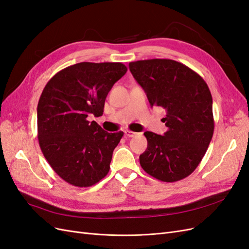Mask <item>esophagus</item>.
Wrapping results in <instances>:
<instances>
[{
    "instance_id": "34e87169",
    "label": "esophagus",
    "mask_w": 249,
    "mask_h": 249,
    "mask_svg": "<svg viewBox=\"0 0 249 249\" xmlns=\"http://www.w3.org/2000/svg\"><path fill=\"white\" fill-rule=\"evenodd\" d=\"M124 135L126 137H134V136H136V135H138V133H135V132L126 130V131H124Z\"/></svg>"
}]
</instances>
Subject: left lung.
Segmentation results:
<instances>
[{
  "label": "left lung",
  "instance_id": "left-lung-1",
  "mask_svg": "<svg viewBox=\"0 0 249 249\" xmlns=\"http://www.w3.org/2000/svg\"><path fill=\"white\" fill-rule=\"evenodd\" d=\"M135 80L152 107L166 110L164 135L145 132L147 148L139 157L141 167L162 182L190 176L205 156L213 137V101L198 73L170 59L130 62Z\"/></svg>",
  "mask_w": 249,
  "mask_h": 249
}]
</instances>
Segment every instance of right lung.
Returning <instances> with one entry per match:
<instances>
[{
    "label": "right lung",
    "instance_id": "obj_1",
    "mask_svg": "<svg viewBox=\"0 0 249 249\" xmlns=\"http://www.w3.org/2000/svg\"><path fill=\"white\" fill-rule=\"evenodd\" d=\"M126 71L119 62H81L57 72L43 88L37 106L39 145L53 170L72 186L90 187L108 175L124 132L108 133L88 117L103 115L109 91Z\"/></svg>",
    "mask_w": 249,
    "mask_h": 249
}]
</instances>
